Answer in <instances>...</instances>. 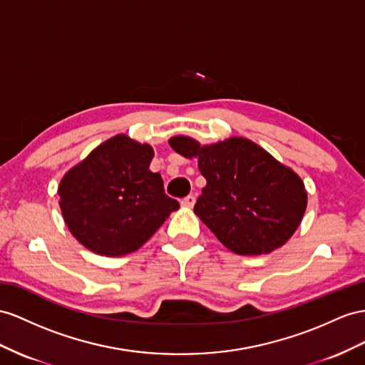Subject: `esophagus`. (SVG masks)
Segmentation results:
<instances>
[{"label":"esophagus","mask_w":365,"mask_h":365,"mask_svg":"<svg viewBox=\"0 0 365 365\" xmlns=\"http://www.w3.org/2000/svg\"><path fill=\"white\" fill-rule=\"evenodd\" d=\"M194 203H195V197L192 194H190V195H186V197H183L182 199V205L183 207H194Z\"/></svg>","instance_id":"34e87169"}]
</instances>
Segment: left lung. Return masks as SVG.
I'll list each match as a JSON object with an SVG mask.
<instances>
[{
	"label": "left lung",
	"instance_id": "8db88e82",
	"mask_svg": "<svg viewBox=\"0 0 365 365\" xmlns=\"http://www.w3.org/2000/svg\"><path fill=\"white\" fill-rule=\"evenodd\" d=\"M170 145L177 154L199 158L207 186L194 212L228 250L269 253L293 236L307 208L304 182L265 149L240 137L200 146L179 135Z\"/></svg>",
	"mask_w": 365,
	"mask_h": 365
}]
</instances>
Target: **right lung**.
I'll return each instance as SVG.
<instances>
[{"mask_svg": "<svg viewBox=\"0 0 365 365\" xmlns=\"http://www.w3.org/2000/svg\"><path fill=\"white\" fill-rule=\"evenodd\" d=\"M153 157L149 145L115 135L63 177L60 208L81 245L101 256L133 253L179 210L149 170Z\"/></svg>", "mask_w": 365, "mask_h": 365, "instance_id": "obj_1", "label": "right lung"}]
</instances>
